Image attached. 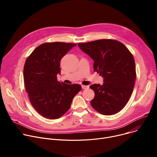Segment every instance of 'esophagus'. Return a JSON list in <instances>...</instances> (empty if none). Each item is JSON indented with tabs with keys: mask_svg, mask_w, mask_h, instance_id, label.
Returning <instances> with one entry per match:
<instances>
[{
	"mask_svg": "<svg viewBox=\"0 0 157 157\" xmlns=\"http://www.w3.org/2000/svg\"><path fill=\"white\" fill-rule=\"evenodd\" d=\"M81 87H82V89H88V88H89V86L82 85V86H81Z\"/></svg>",
	"mask_w": 157,
	"mask_h": 157,
	"instance_id": "esophagus-1",
	"label": "esophagus"
}]
</instances>
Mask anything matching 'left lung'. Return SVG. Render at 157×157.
<instances>
[{
    "mask_svg": "<svg viewBox=\"0 0 157 157\" xmlns=\"http://www.w3.org/2000/svg\"><path fill=\"white\" fill-rule=\"evenodd\" d=\"M78 45L93 59L94 71L104 78L102 85L90 86L95 93L92 107L105 116L119 113L128 101L136 79L132 54L115 40L102 39Z\"/></svg>",
    "mask_w": 157,
    "mask_h": 157,
    "instance_id": "obj_1",
    "label": "left lung"
}]
</instances>
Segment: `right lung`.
Returning <instances> with one entry per match:
<instances>
[{
  "instance_id": "obj_1",
  "label": "right lung",
  "mask_w": 157,
  "mask_h": 157,
  "mask_svg": "<svg viewBox=\"0 0 157 157\" xmlns=\"http://www.w3.org/2000/svg\"><path fill=\"white\" fill-rule=\"evenodd\" d=\"M76 45L71 43H44L36 47L25 61L24 77L26 91L32 105L44 117H61L81 91L80 84H68L57 80L61 58Z\"/></svg>"
}]
</instances>
